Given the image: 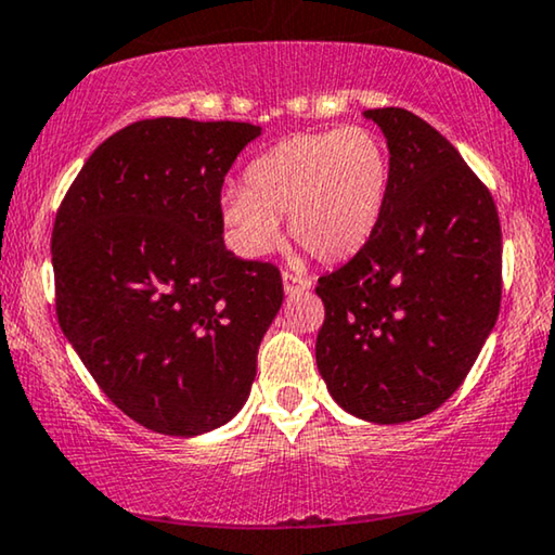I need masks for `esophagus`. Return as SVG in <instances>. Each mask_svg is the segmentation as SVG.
Here are the masks:
<instances>
[{"mask_svg":"<svg viewBox=\"0 0 555 555\" xmlns=\"http://www.w3.org/2000/svg\"><path fill=\"white\" fill-rule=\"evenodd\" d=\"M281 279H284V292H286V294L307 292V288L311 286V279L294 274V271H284V274H281Z\"/></svg>","mask_w":555,"mask_h":555,"instance_id":"esophagus-1","label":"esophagus"}]
</instances>
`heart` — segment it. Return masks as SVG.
<instances>
[{
  "label": "heart",
  "instance_id": "b5f03b06",
  "mask_svg": "<svg viewBox=\"0 0 555 555\" xmlns=\"http://www.w3.org/2000/svg\"><path fill=\"white\" fill-rule=\"evenodd\" d=\"M385 140L362 125L281 140L246 168V189L223 193V223L248 256H263L288 233L324 263L352 259L370 244L389 198Z\"/></svg>",
  "mask_w": 555,
  "mask_h": 555
}]
</instances>
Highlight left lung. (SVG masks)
I'll return each mask as SVG.
<instances>
[{
    "label": "left lung",
    "instance_id": "1",
    "mask_svg": "<svg viewBox=\"0 0 555 555\" xmlns=\"http://www.w3.org/2000/svg\"><path fill=\"white\" fill-rule=\"evenodd\" d=\"M364 118L385 132L389 198L370 244L319 279L317 366L334 400L377 425L448 400L501 311L495 201L448 138L402 107Z\"/></svg>",
    "mask_w": 555,
    "mask_h": 555
}]
</instances>
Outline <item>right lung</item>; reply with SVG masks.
I'll return each instance as SVG.
<instances>
[{"mask_svg": "<svg viewBox=\"0 0 555 555\" xmlns=\"http://www.w3.org/2000/svg\"><path fill=\"white\" fill-rule=\"evenodd\" d=\"M259 135L251 122L138 120L95 147L54 216L62 332L153 433L216 430L251 392L284 284L274 263L225 248L221 189Z\"/></svg>", "mask_w": 555, "mask_h": 555, "instance_id": "add662e5", "label": "right lung"}]
</instances>
